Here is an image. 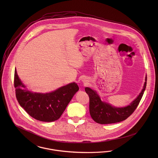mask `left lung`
<instances>
[{
  "mask_svg": "<svg viewBox=\"0 0 158 158\" xmlns=\"http://www.w3.org/2000/svg\"><path fill=\"white\" fill-rule=\"evenodd\" d=\"M147 76L143 89L138 97L128 106L123 108L113 107L106 102H103L95 90L85 88L89 97V113L92 119L100 124H110L122 122L130 117L137 108L143 96L147 86Z\"/></svg>",
  "mask_w": 158,
  "mask_h": 158,
  "instance_id": "8db88e82",
  "label": "left lung"
}]
</instances>
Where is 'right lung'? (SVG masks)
I'll use <instances>...</instances> for the list:
<instances>
[{
    "label": "right lung",
    "mask_w": 158,
    "mask_h": 158,
    "mask_svg": "<svg viewBox=\"0 0 158 158\" xmlns=\"http://www.w3.org/2000/svg\"><path fill=\"white\" fill-rule=\"evenodd\" d=\"M14 85L19 105L31 117L42 122H53L60 118L74 94L78 90L77 83H71L48 94L33 93L25 86L15 70Z\"/></svg>",
    "instance_id": "right-lung-1"
}]
</instances>
